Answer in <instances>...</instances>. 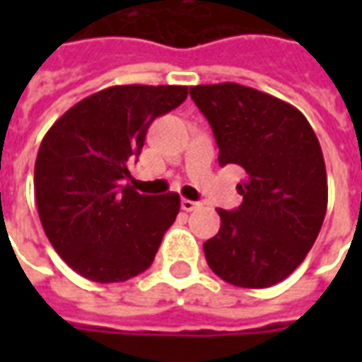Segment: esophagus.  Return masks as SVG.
Instances as JSON below:
<instances>
[{"label":"esophagus","instance_id":"34e87169","mask_svg":"<svg viewBox=\"0 0 362 362\" xmlns=\"http://www.w3.org/2000/svg\"><path fill=\"white\" fill-rule=\"evenodd\" d=\"M180 207L184 211H194L196 207H199V202H192V199H186V197H184L180 202Z\"/></svg>","mask_w":362,"mask_h":362}]
</instances>
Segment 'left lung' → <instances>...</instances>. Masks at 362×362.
Segmentation results:
<instances>
[{
  "instance_id": "8db88e82",
  "label": "left lung",
  "mask_w": 362,
  "mask_h": 362,
  "mask_svg": "<svg viewBox=\"0 0 362 362\" xmlns=\"http://www.w3.org/2000/svg\"><path fill=\"white\" fill-rule=\"evenodd\" d=\"M219 147V165L243 166V204L217 209L221 228L204 244L221 279L244 288L279 283L303 264L327 209V176L318 137L281 98L238 83L189 87Z\"/></svg>"
}]
</instances>
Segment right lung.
<instances>
[{
  "label": "right lung",
  "instance_id": "obj_1",
  "mask_svg": "<svg viewBox=\"0 0 362 362\" xmlns=\"http://www.w3.org/2000/svg\"><path fill=\"white\" fill-rule=\"evenodd\" d=\"M188 87L116 85L83 98L44 135L35 165L40 223L62 259L85 279L119 283L153 264L180 211L178 194L145 196L129 163L151 122L180 106Z\"/></svg>",
  "mask_w": 362,
  "mask_h": 362
}]
</instances>
